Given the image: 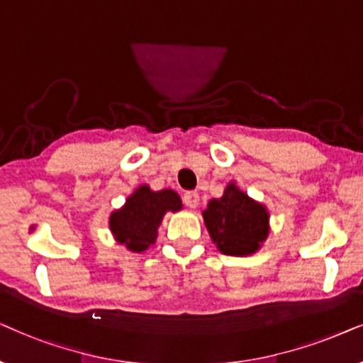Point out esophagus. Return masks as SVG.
Returning a JSON list of instances; mask_svg holds the SVG:
<instances>
[{"instance_id":"1","label":"esophagus","mask_w":363,"mask_h":363,"mask_svg":"<svg viewBox=\"0 0 363 363\" xmlns=\"http://www.w3.org/2000/svg\"><path fill=\"white\" fill-rule=\"evenodd\" d=\"M182 201H184V204L187 207H191V209H196L197 206H199V194L194 191H189L186 192L184 196H182Z\"/></svg>"}]
</instances>
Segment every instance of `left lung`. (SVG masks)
<instances>
[{"instance_id": "8db88e82", "label": "left lung", "mask_w": 363, "mask_h": 363, "mask_svg": "<svg viewBox=\"0 0 363 363\" xmlns=\"http://www.w3.org/2000/svg\"><path fill=\"white\" fill-rule=\"evenodd\" d=\"M212 242L225 255H252L267 240L269 211L230 181L219 199H211L202 211Z\"/></svg>"}]
</instances>
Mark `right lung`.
Wrapping results in <instances>:
<instances>
[{
  "label": "right lung",
  "mask_w": 363,
  "mask_h": 363,
  "mask_svg": "<svg viewBox=\"0 0 363 363\" xmlns=\"http://www.w3.org/2000/svg\"><path fill=\"white\" fill-rule=\"evenodd\" d=\"M182 209V201L176 191H152L147 184L139 186L121 209L109 216V229L118 244L131 252L141 254L157 239V229L166 212Z\"/></svg>",
  "instance_id": "right-lung-1"
}]
</instances>
